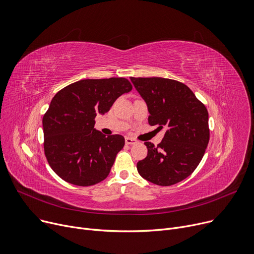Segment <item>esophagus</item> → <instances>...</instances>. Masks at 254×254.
<instances>
[{"mask_svg":"<svg viewBox=\"0 0 254 254\" xmlns=\"http://www.w3.org/2000/svg\"><path fill=\"white\" fill-rule=\"evenodd\" d=\"M138 141L135 138H130V137H126V144L127 145H133L136 144Z\"/></svg>","mask_w":254,"mask_h":254,"instance_id":"esophagus-1","label":"esophagus"}]
</instances>
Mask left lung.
Here are the masks:
<instances>
[{
  "mask_svg": "<svg viewBox=\"0 0 254 254\" xmlns=\"http://www.w3.org/2000/svg\"><path fill=\"white\" fill-rule=\"evenodd\" d=\"M148 107V124L166 128L162 142H145L147 157L137 163L143 179L159 186L178 184L199 165L209 140L208 113L190 88L165 78H134Z\"/></svg>",
  "mask_w": 254,
  "mask_h": 254,
  "instance_id": "left-lung-1",
  "label": "left lung"
}]
</instances>
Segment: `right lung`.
Returning a JSON list of instances; mask_svg holds the SVG:
<instances>
[{
    "instance_id": "obj_1",
    "label": "right lung",
    "mask_w": 254,
    "mask_h": 254,
    "mask_svg": "<svg viewBox=\"0 0 254 254\" xmlns=\"http://www.w3.org/2000/svg\"><path fill=\"white\" fill-rule=\"evenodd\" d=\"M131 89L125 78L86 79L64 87L53 97L42 118L43 148L59 178L80 187L107 178L116 154L125 146V138L106 137L94 128V119Z\"/></svg>"
}]
</instances>
